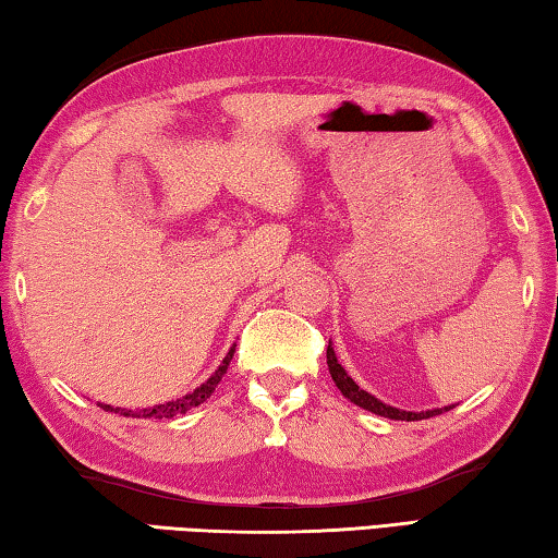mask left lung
Masks as SVG:
<instances>
[{
  "label": "left lung",
  "instance_id": "left-lung-1",
  "mask_svg": "<svg viewBox=\"0 0 558 558\" xmlns=\"http://www.w3.org/2000/svg\"><path fill=\"white\" fill-rule=\"evenodd\" d=\"M327 366H329V374H332V379L337 384V389L342 391L344 399L356 403L359 409L372 411L376 415H384V418H391V421H421V418H430V415H438V413H446L450 409H456V405H442V409H430V411H401V409H396V405H389V403L379 401L369 391L359 389L352 376L344 372V366L337 362V354H335V349H332V342H329V347H327Z\"/></svg>",
  "mask_w": 558,
  "mask_h": 558
}]
</instances>
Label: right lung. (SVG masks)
Masks as SVG:
<instances>
[{
	"label": "right lung",
	"instance_id": "add662e5",
	"mask_svg": "<svg viewBox=\"0 0 558 558\" xmlns=\"http://www.w3.org/2000/svg\"><path fill=\"white\" fill-rule=\"evenodd\" d=\"M233 352H235V344L229 349V354L223 356V362L219 364V369H216L202 386H196L194 391H189L186 396H182V399H174V401H167V403H159V405H147V409H140V411L118 409V405H116V409H112V405H108V403H100V409L102 411H110V413L130 415V418H174V415L192 411V409H196V405L209 399L216 386H219V381L223 379L226 369H229Z\"/></svg>",
	"mask_w": 558,
	"mask_h": 558
}]
</instances>
